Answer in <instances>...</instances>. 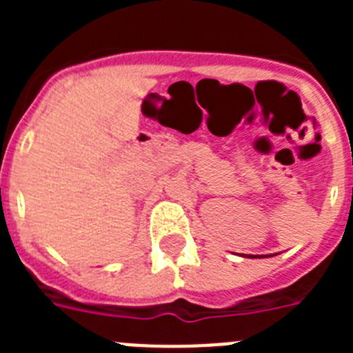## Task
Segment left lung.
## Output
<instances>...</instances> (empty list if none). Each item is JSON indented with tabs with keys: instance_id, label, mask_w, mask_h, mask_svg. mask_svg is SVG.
<instances>
[{
	"instance_id": "8db88e82",
	"label": "left lung",
	"mask_w": 353,
	"mask_h": 353,
	"mask_svg": "<svg viewBox=\"0 0 353 353\" xmlns=\"http://www.w3.org/2000/svg\"><path fill=\"white\" fill-rule=\"evenodd\" d=\"M254 258H256V256H254Z\"/></svg>"
}]
</instances>
